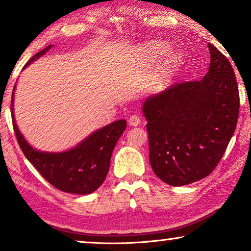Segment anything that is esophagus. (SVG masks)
Here are the masks:
<instances>
[{"label":"esophagus","mask_w":251,"mask_h":251,"mask_svg":"<svg viewBox=\"0 0 251 251\" xmlns=\"http://www.w3.org/2000/svg\"><path fill=\"white\" fill-rule=\"evenodd\" d=\"M128 122H129V125L130 126H138V125H140V118L138 115H131L130 116V118L128 119Z\"/></svg>","instance_id":"obj_1"}]
</instances>
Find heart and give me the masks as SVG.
I'll return each mask as SVG.
<instances>
[{"instance_id":"heart-1","label":"heart","mask_w":251,"mask_h":251,"mask_svg":"<svg viewBox=\"0 0 251 251\" xmlns=\"http://www.w3.org/2000/svg\"><path fill=\"white\" fill-rule=\"evenodd\" d=\"M170 49V46L166 42L161 41H154V42H149L142 48L143 58L147 63H154L167 53ZM181 65V58L178 53L171 52L164 58V59L159 64L154 72L152 76V85L155 89H164L169 84L177 71L179 70Z\"/></svg>"}]
</instances>
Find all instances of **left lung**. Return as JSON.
I'll return each instance as SVG.
<instances>
[{
    "label": "left lung",
    "mask_w": 251,
    "mask_h": 251,
    "mask_svg": "<svg viewBox=\"0 0 251 251\" xmlns=\"http://www.w3.org/2000/svg\"><path fill=\"white\" fill-rule=\"evenodd\" d=\"M210 66L201 80L176 83L146 98L150 162L157 177L183 186L215 169L234 133L239 90L227 58L208 43Z\"/></svg>",
    "instance_id": "left-lung-1"
}]
</instances>
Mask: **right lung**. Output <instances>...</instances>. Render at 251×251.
<instances>
[{"label": "right lung", "instance_id": "obj_1", "mask_svg": "<svg viewBox=\"0 0 251 251\" xmlns=\"http://www.w3.org/2000/svg\"><path fill=\"white\" fill-rule=\"evenodd\" d=\"M53 46H48L30 58L26 68L33 61L46 54ZM11 115L17 140L27 160L36 168L44 179L63 192L72 194H90L104 183L107 176L113 150L126 130V120H118L96 130L73 149L64 152H42L30 145L19 131L13 114V95Z\"/></svg>", "mask_w": 251, "mask_h": 251}]
</instances>
